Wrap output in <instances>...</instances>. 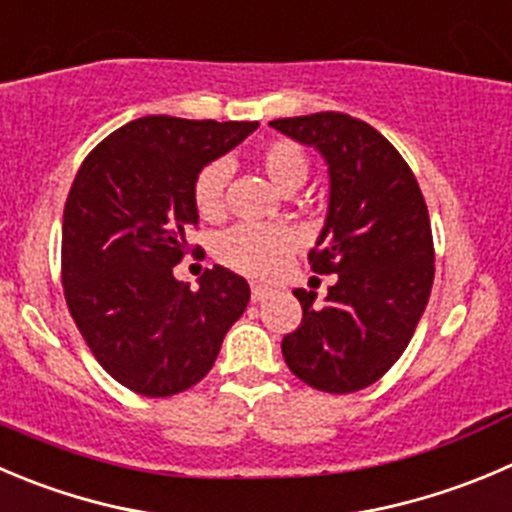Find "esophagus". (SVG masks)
<instances>
[{
	"label": "esophagus",
	"instance_id": "1",
	"mask_svg": "<svg viewBox=\"0 0 512 512\" xmlns=\"http://www.w3.org/2000/svg\"><path fill=\"white\" fill-rule=\"evenodd\" d=\"M272 295L270 287H262V285H252V302H262Z\"/></svg>",
	"mask_w": 512,
	"mask_h": 512
}]
</instances>
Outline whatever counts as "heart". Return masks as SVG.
<instances>
[{
  "instance_id": "b5f03b06",
  "label": "heart",
  "mask_w": 512,
  "mask_h": 512,
  "mask_svg": "<svg viewBox=\"0 0 512 512\" xmlns=\"http://www.w3.org/2000/svg\"><path fill=\"white\" fill-rule=\"evenodd\" d=\"M257 162L272 185L282 192L297 190L307 180V157L292 142H270L262 147ZM225 180L227 170L222 162H212L197 175L192 200L205 220H217L225 210ZM295 247L297 232L285 225H235L217 237L215 257L240 275L267 280L285 267Z\"/></svg>"
}]
</instances>
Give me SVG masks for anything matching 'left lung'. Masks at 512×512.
<instances>
[{"instance_id":"obj_1","label":"left lung","mask_w":512,"mask_h":512,"mask_svg":"<svg viewBox=\"0 0 512 512\" xmlns=\"http://www.w3.org/2000/svg\"><path fill=\"white\" fill-rule=\"evenodd\" d=\"M327 162L330 202L312 272L337 275L325 305L295 290L302 322L282 340L287 367L322 393H355L398 362L435 275L428 205L408 162L375 127L342 112L270 122Z\"/></svg>"}]
</instances>
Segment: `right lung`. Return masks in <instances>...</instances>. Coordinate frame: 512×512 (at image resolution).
<instances>
[{"instance_id":"right-lung-1","label":"right lung","mask_w":512,"mask_h":512,"mask_svg":"<svg viewBox=\"0 0 512 512\" xmlns=\"http://www.w3.org/2000/svg\"><path fill=\"white\" fill-rule=\"evenodd\" d=\"M257 122L150 114L99 142L79 167L62 220L67 307L99 365L145 398L192 388L215 365L250 302L245 277L215 265L200 290L172 275L200 215L197 175Z\"/></svg>"}]
</instances>
